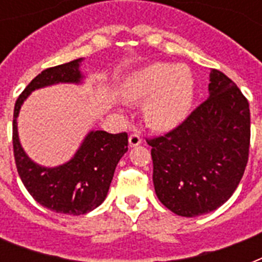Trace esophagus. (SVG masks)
Masks as SVG:
<instances>
[{
	"mask_svg": "<svg viewBox=\"0 0 262 262\" xmlns=\"http://www.w3.org/2000/svg\"><path fill=\"white\" fill-rule=\"evenodd\" d=\"M141 136L139 135V133H132L130 136H129V145L130 147H137V145H140L141 144Z\"/></svg>",
	"mask_w": 262,
	"mask_h": 262,
	"instance_id": "obj_1",
	"label": "esophagus"
}]
</instances>
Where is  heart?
Instances as JSON below:
<instances>
[{"mask_svg": "<svg viewBox=\"0 0 262 262\" xmlns=\"http://www.w3.org/2000/svg\"><path fill=\"white\" fill-rule=\"evenodd\" d=\"M126 98L145 102V119L154 129L178 125L190 110L194 98V79L183 65L152 62L133 72L122 85Z\"/></svg>", "mask_w": 262, "mask_h": 262, "instance_id": "heart-1", "label": "heart"}]
</instances>
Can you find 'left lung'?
Segmentation results:
<instances>
[{
  "instance_id": "obj_1",
  "label": "left lung",
  "mask_w": 262,
  "mask_h": 262,
  "mask_svg": "<svg viewBox=\"0 0 262 262\" xmlns=\"http://www.w3.org/2000/svg\"><path fill=\"white\" fill-rule=\"evenodd\" d=\"M147 143L160 203L185 217L215 211L235 191L248 164V99L231 79L212 69L209 98L178 126Z\"/></svg>"
}]
</instances>
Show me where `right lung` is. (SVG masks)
Here are the masks:
<instances>
[{
	"instance_id": "right-lung-1",
	"label": "right lung",
	"mask_w": 262,
	"mask_h": 262,
	"mask_svg": "<svg viewBox=\"0 0 262 262\" xmlns=\"http://www.w3.org/2000/svg\"><path fill=\"white\" fill-rule=\"evenodd\" d=\"M81 59L47 68L39 73L18 95L13 111V155L21 182L40 205L69 215H84L104 201L115 167L127 151V133L91 132L73 159L59 167L46 168L35 164L23 151L17 136V115L23 102L34 90L55 83H80Z\"/></svg>"
}]
</instances>
